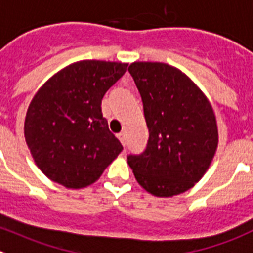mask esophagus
Here are the masks:
<instances>
[{"label": "esophagus", "instance_id": "1", "mask_svg": "<svg viewBox=\"0 0 253 253\" xmlns=\"http://www.w3.org/2000/svg\"><path fill=\"white\" fill-rule=\"evenodd\" d=\"M117 137H118V140L121 141V143L122 145H126V135H125V132H120V133H118L117 135Z\"/></svg>", "mask_w": 253, "mask_h": 253}]
</instances>
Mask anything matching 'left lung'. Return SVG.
I'll use <instances>...</instances> for the list:
<instances>
[{
	"label": "left lung",
	"mask_w": 253,
	"mask_h": 253,
	"mask_svg": "<svg viewBox=\"0 0 253 253\" xmlns=\"http://www.w3.org/2000/svg\"><path fill=\"white\" fill-rule=\"evenodd\" d=\"M128 72L143 103L149 141L127 163L137 183L155 197L169 198L194 186L208 170L218 146L211 102L177 68L135 61Z\"/></svg>",
	"instance_id": "8db88e82"
}]
</instances>
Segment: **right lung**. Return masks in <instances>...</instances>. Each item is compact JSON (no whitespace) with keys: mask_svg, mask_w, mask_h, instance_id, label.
<instances>
[{"mask_svg":"<svg viewBox=\"0 0 253 253\" xmlns=\"http://www.w3.org/2000/svg\"><path fill=\"white\" fill-rule=\"evenodd\" d=\"M126 68L117 61H77L59 70L34 95L25 118V140L50 180L68 189L85 188L122 151L101 104Z\"/></svg>","mask_w":253,"mask_h":253,"instance_id":"right-lung-1","label":"right lung"}]
</instances>
